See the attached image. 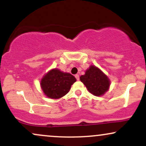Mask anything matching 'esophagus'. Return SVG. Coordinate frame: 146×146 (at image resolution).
Returning <instances> with one entry per match:
<instances>
[{"mask_svg": "<svg viewBox=\"0 0 146 146\" xmlns=\"http://www.w3.org/2000/svg\"><path fill=\"white\" fill-rule=\"evenodd\" d=\"M75 78L77 79V80H80V76H79V75L78 74H76L75 75Z\"/></svg>", "mask_w": 146, "mask_h": 146, "instance_id": "1", "label": "esophagus"}]
</instances>
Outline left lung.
I'll return each instance as SVG.
<instances>
[{"label": "left lung", "instance_id": "8db88e82", "mask_svg": "<svg viewBox=\"0 0 146 146\" xmlns=\"http://www.w3.org/2000/svg\"><path fill=\"white\" fill-rule=\"evenodd\" d=\"M80 80L86 86L88 91L95 96H101L109 88L110 82L108 77L100 68L91 65L80 76Z\"/></svg>", "mask_w": 146, "mask_h": 146}]
</instances>
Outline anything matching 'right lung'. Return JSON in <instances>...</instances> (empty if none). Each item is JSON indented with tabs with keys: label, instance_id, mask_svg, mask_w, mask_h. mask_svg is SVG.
<instances>
[{
	"label": "right lung",
	"instance_id": "1",
	"mask_svg": "<svg viewBox=\"0 0 146 146\" xmlns=\"http://www.w3.org/2000/svg\"><path fill=\"white\" fill-rule=\"evenodd\" d=\"M75 82L76 79L73 75L60 71L58 68H53L43 76L40 86L48 98L59 99L67 94L71 85Z\"/></svg>",
	"mask_w": 146,
	"mask_h": 146
}]
</instances>
